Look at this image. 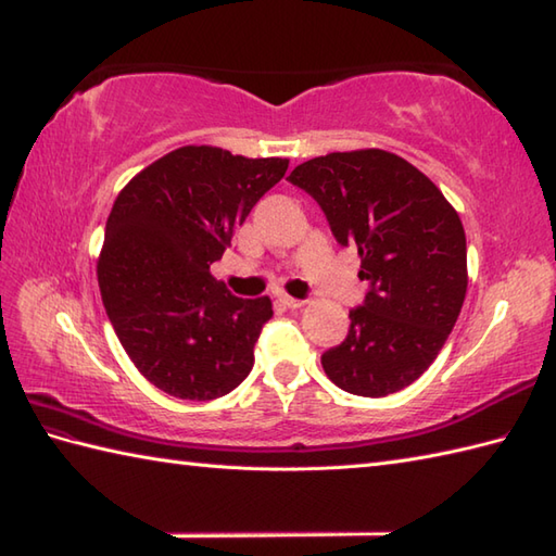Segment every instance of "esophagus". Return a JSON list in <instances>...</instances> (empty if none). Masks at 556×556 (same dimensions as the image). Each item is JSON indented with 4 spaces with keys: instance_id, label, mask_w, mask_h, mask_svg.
I'll list each match as a JSON object with an SVG mask.
<instances>
[{
    "instance_id": "esophagus-1",
    "label": "esophagus",
    "mask_w": 556,
    "mask_h": 556,
    "mask_svg": "<svg viewBox=\"0 0 556 556\" xmlns=\"http://www.w3.org/2000/svg\"><path fill=\"white\" fill-rule=\"evenodd\" d=\"M280 302L288 306V309H302V306L306 304V300H298V298H290V294H282Z\"/></svg>"
}]
</instances>
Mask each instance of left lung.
I'll return each instance as SVG.
<instances>
[{
	"label": "left lung",
	"mask_w": 556,
	"mask_h": 556,
	"mask_svg": "<svg viewBox=\"0 0 556 556\" xmlns=\"http://www.w3.org/2000/svg\"><path fill=\"white\" fill-rule=\"evenodd\" d=\"M340 244L362 256L368 280L350 332L320 356L344 392L386 397L421 378L435 362L466 298V236L438 185L386 150L332 152L292 170Z\"/></svg>",
	"instance_id": "obj_1"
}]
</instances>
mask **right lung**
<instances>
[{"label": "right lung", "mask_w": 556, "mask_h": 556, "mask_svg": "<svg viewBox=\"0 0 556 556\" xmlns=\"http://www.w3.org/2000/svg\"><path fill=\"white\" fill-rule=\"evenodd\" d=\"M288 159L188 144L142 168L116 197L97 262L102 302L135 368L170 397H224L250 376L274 316L212 276Z\"/></svg>", "instance_id": "add662e5"}]
</instances>
